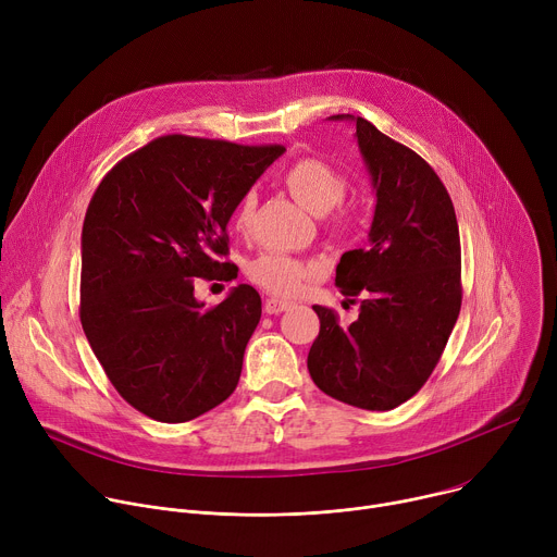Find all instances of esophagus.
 <instances>
[{"label": "esophagus", "mask_w": 557, "mask_h": 557, "mask_svg": "<svg viewBox=\"0 0 557 557\" xmlns=\"http://www.w3.org/2000/svg\"><path fill=\"white\" fill-rule=\"evenodd\" d=\"M288 307H290V301L280 299V297H269V299L264 301V311H267L269 315H277V313L286 311Z\"/></svg>", "instance_id": "1"}]
</instances>
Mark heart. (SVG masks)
Here are the masks:
<instances>
[{
  "mask_svg": "<svg viewBox=\"0 0 557 557\" xmlns=\"http://www.w3.org/2000/svg\"><path fill=\"white\" fill-rule=\"evenodd\" d=\"M282 180L288 193L299 201L301 207L309 209L315 215H322L335 209L333 228L335 231L350 228L352 215L348 209L339 207V201L344 199L348 188L344 173H339L324 160L301 158L284 171ZM252 211H256V195L248 193L242 197L239 207L235 211L237 231H248ZM315 273H318V267L313 262L290 258L277 250H264L246 264V277L252 284L282 297L295 295L301 288V284H305L309 277H313Z\"/></svg>",
  "mask_w": 557,
  "mask_h": 557,
  "instance_id": "obj_1",
  "label": "heart"
}]
</instances>
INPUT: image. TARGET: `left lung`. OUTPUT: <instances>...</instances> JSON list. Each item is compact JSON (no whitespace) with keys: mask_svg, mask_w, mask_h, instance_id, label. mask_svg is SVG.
I'll list each match as a JSON object with an SVG mask.
<instances>
[{"mask_svg":"<svg viewBox=\"0 0 557 557\" xmlns=\"http://www.w3.org/2000/svg\"><path fill=\"white\" fill-rule=\"evenodd\" d=\"M350 120L375 190L369 246L348 250L335 284L358 320L313 307L320 335L309 373L320 391L367 411H391L413 397L435 364L462 307V252L453 201L435 171L364 117Z\"/></svg>","mask_w":557,"mask_h":557,"instance_id":"obj_1","label":"left lung"}]
</instances>
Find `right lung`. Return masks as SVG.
<instances>
[{
    "label": "right lung",
    "mask_w": 557,
    "mask_h": 557,
    "mask_svg": "<svg viewBox=\"0 0 557 557\" xmlns=\"http://www.w3.org/2000/svg\"><path fill=\"white\" fill-rule=\"evenodd\" d=\"M284 146L164 135L99 182L82 228L79 320L117 393L158 422H188L237 386L262 318L237 284L205 309L201 280H233L226 224Z\"/></svg>",
    "instance_id": "1"
}]
</instances>
